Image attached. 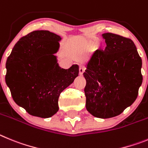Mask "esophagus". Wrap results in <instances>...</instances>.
<instances>
[{"instance_id": "34e87169", "label": "esophagus", "mask_w": 148, "mask_h": 148, "mask_svg": "<svg viewBox=\"0 0 148 148\" xmlns=\"http://www.w3.org/2000/svg\"><path fill=\"white\" fill-rule=\"evenodd\" d=\"M84 71H85V67L82 66H79V75H82V74L84 73Z\"/></svg>"}]
</instances>
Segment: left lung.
Listing matches in <instances>:
<instances>
[{"label": "left lung", "instance_id": "left-lung-1", "mask_svg": "<svg viewBox=\"0 0 148 148\" xmlns=\"http://www.w3.org/2000/svg\"><path fill=\"white\" fill-rule=\"evenodd\" d=\"M102 36L107 46L90 56L83 73L84 91L88 111L108 119L122 114L136 99L142 83V62L130 39L112 33Z\"/></svg>", "mask_w": 148, "mask_h": 148}]
</instances>
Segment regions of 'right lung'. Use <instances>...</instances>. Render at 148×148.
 I'll return each mask as SVG.
<instances>
[{"label": "right lung", "instance_id": "right-lung-1", "mask_svg": "<svg viewBox=\"0 0 148 148\" xmlns=\"http://www.w3.org/2000/svg\"><path fill=\"white\" fill-rule=\"evenodd\" d=\"M61 40L49 31H34L21 38L8 57L6 83L15 103L30 115H54L60 94L78 77V65L64 69L58 64L54 54Z\"/></svg>", "mask_w": 148, "mask_h": 148}]
</instances>
